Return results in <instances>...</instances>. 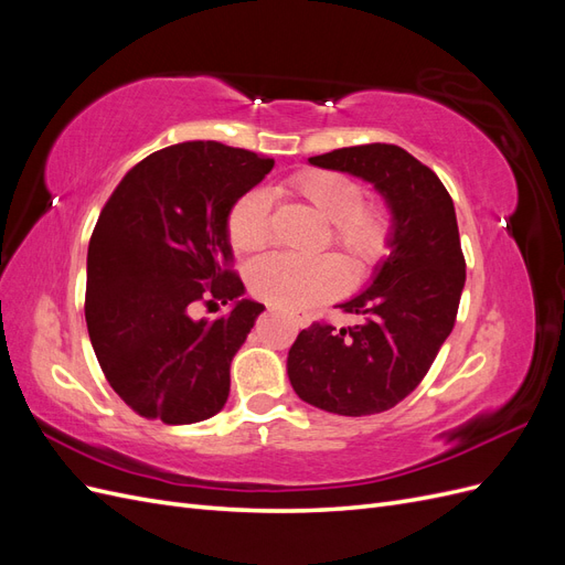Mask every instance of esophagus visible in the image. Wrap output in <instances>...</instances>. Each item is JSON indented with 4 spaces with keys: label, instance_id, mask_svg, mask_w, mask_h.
I'll use <instances>...</instances> for the list:
<instances>
[{
    "label": "esophagus",
    "instance_id": "1",
    "mask_svg": "<svg viewBox=\"0 0 565 565\" xmlns=\"http://www.w3.org/2000/svg\"><path fill=\"white\" fill-rule=\"evenodd\" d=\"M295 322L299 324V328H309L311 316L309 313H295Z\"/></svg>",
    "mask_w": 565,
    "mask_h": 565
}]
</instances>
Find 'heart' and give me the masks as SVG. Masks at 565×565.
<instances>
[{
	"instance_id": "1",
	"label": "heart",
	"mask_w": 565,
	"mask_h": 565,
	"mask_svg": "<svg viewBox=\"0 0 565 565\" xmlns=\"http://www.w3.org/2000/svg\"><path fill=\"white\" fill-rule=\"evenodd\" d=\"M289 191L306 200L330 221L332 243L347 252L355 268L377 264L388 252L391 216L380 204H361L363 191L353 179L337 172H303L289 181ZM270 200L264 191H249L235 202L228 216V235L235 249H262L270 237ZM254 297L285 311H301L339 295L347 287V268L337 256L268 254L247 270Z\"/></svg>"
}]
</instances>
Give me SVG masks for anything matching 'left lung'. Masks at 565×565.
I'll return each instance as SVG.
<instances>
[{
  "mask_svg": "<svg viewBox=\"0 0 565 565\" xmlns=\"http://www.w3.org/2000/svg\"><path fill=\"white\" fill-rule=\"evenodd\" d=\"M309 164L370 183L391 214V241L365 289L339 303L361 322L301 330L287 377L324 413L377 415L415 391L452 332L467 280L455 204L431 169L398 146L339 148Z\"/></svg>",
  "mask_w": 565,
  "mask_h": 565,
  "instance_id": "left-lung-1",
  "label": "left lung"
}]
</instances>
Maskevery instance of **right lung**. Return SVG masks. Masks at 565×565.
I'll return each instance as SVG.
<instances>
[{
  "label": "right lung",
  "instance_id": "obj_1",
  "mask_svg": "<svg viewBox=\"0 0 565 565\" xmlns=\"http://www.w3.org/2000/svg\"><path fill=\"white\" fill-rule=\"evenodd\" d=\"M270 169L245 148L177 143L136 164L100 212L84 316L100 370L139 415L195 424L226 405L233 355L266 309L226 268L228 216ZM207 298L230 311L195 321Z\"/></svg>",
  "mask_w": 565,
  "mask_h": 565
}]
</instances>
